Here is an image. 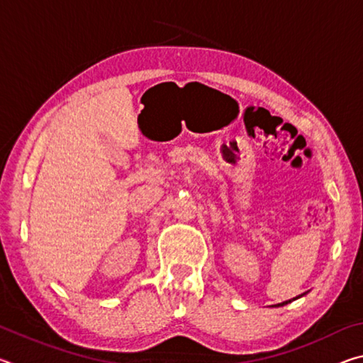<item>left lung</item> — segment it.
<instances>
[{"mask_svg": "<svg viewBox=\"0 0 363 363\" xmlns=\"http://www.w3.org/2000/svg\"><path fill=\"white\" fill-rule=\"evenodd\" d=\"M303 294H306V293H303ZM303 294H299V296H296V298H293V299H298V298H301V296H303ZM288 303H290V301H285V303H280V304H277V307H279V306H285V304H288Z\"/></svg>", "mask_w": 363, "mask_h": 363, "instance_id": "1", "label": "left lung"}]
</instances>
